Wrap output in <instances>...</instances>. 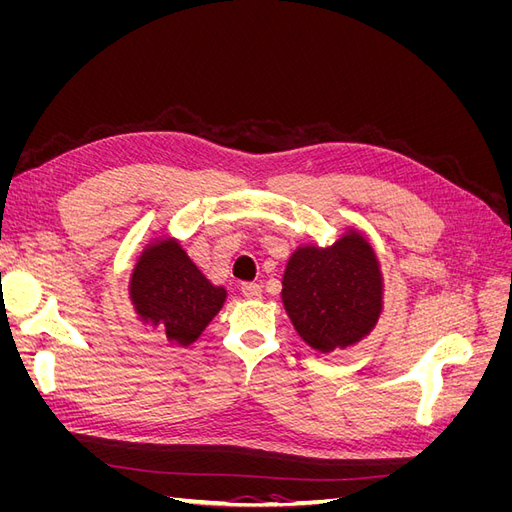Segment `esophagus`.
Masks as SVG:
<instances>
[{
    "label": "esophagus",
    "instance_id": "34e87169",
    "mask_svg": "<svg viewBox=\"0 0 512 512\" xmlns=\"http://www.w3.org/2000/svg\"><path fill=\"white\" fill-rule=\"evenodd\" d=\"M241 292L245 294L247 299H260L262 297V286L254 284V282H247L241 286Z\"/></svg>",
    "mask_w": 512,
    "mask_h": 512
}]
</instances>
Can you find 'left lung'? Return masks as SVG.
<instances>
[{"label":"left lung","instance_id":"1","mask_svg":"<svg viewBox=\"0 0 512 512\" xmlns=\"http://www.w3.org/2000/svg\"><path fill=\"white\" fill-rule=\"evenodd\" d=\"M282 286L294 329L320 352L356 344L382 312L378 258L356 230L329 247H299L288 260Z\"/></svg>","mask_w":512,"mask_h":512}]
</instances>
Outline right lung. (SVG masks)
Returning a JSON list of instances; mask_svg holds the SVG:
<instances>
[{"mask_svg":"<svg viewBox=\"0 0 512 512\" xmlns=\"http://www.w3.org/2000/svg\"><path fill=\"white\" fill-rule=\"evenodd\" d=\"M130 297L145 322L160 327L170 342L190 346L222 309L226 290L213 286L175 239H162L138 258Z\"/></svg>","mask_w":512,"mask_h":512,"instance_id":"right-lung-1","label":"right lung"}]
</instances>
